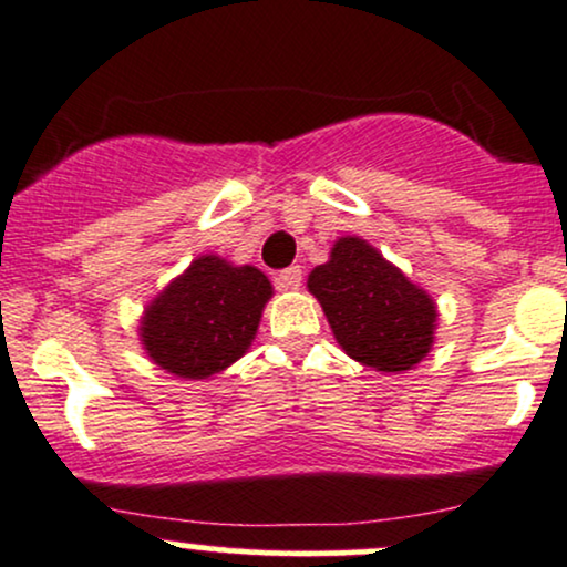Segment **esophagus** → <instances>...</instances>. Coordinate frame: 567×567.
I'll list each match as a JSON object with an SVG mask.
<instances>
[{"mask_svg":"<svg viewBox=\"0 0 567 567\" xmlns=\"http://www.w3.org/2000/svg\"><path fill=\"white\" fill-rule=\"evenodd\" d=\"M276 284H278V289H284V291H297L299 286H302V268H299V265H291V268L281 270L278 272Z\"/></svg>","mask_w":567,"mask_h":567,"instance_id":"obj_1","label":"esophagus"}]
</instances>
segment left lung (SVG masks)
Returning <instances> with one entry per match:
<instances>
[{
	"instance_id": "8db88e82",
	"label": "left lung",
	"mask_w": 567,
	"mask_h": 567,
	"mask_svg": "<svg viewBox=\"0 0 567 567\" xmlns=\"http://www.w3.org/2000/svg\"><path fill=\"white\" fill-rule=\"evenodd\" d=\"M337 342L377 371H409L430 352L435 302L361 238H339L331 259L310 272Z\"/></svg>"
}]
</instances>
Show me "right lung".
<instances>
[{
    "instance_id": "obj_1",
    "label": "right lung",
    "mask_w": 567,
    "mask_h": 567,
    "mask_svg": "<svg viewBox=\"0 0 567 567\" xmlns=\"http://www.w3.org/2000/svg\"><path fill=\"white\" fill-rule=\"evenodd\" d=\"M270 295L265 272L251 265L233 268L215 255L198 257L145 310V350L175 377L217 374L249 348Z\"/></svg>"
}]
</instances>
